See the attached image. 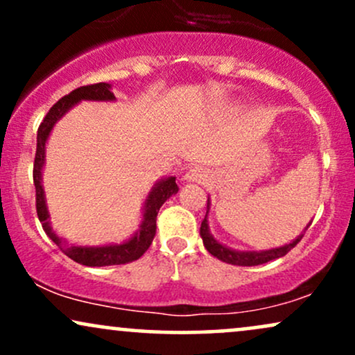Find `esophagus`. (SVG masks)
Segmentation results:
<instances>
[{
	"label": "esophagus",
	"mask_w": 355,
	"mask_h": 355,
	"mask_svg": "<svg viewBox=\"0 0 355 355\" xmlns=\"http://www.w3.org/2000/svg\"><path fill=\"white\" fill-rule=\"evenodd\" d=\"M185 178L187 182H197V183H205L207 178H209V172H207L205 168H202V166H193V168H190L189 172L185 173Z\"/></svg>",
	"instance_id": "obj_1"
}]
</instances>
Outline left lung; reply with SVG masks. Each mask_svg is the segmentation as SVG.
<instances>
[{"mask_svg": "<svg viewBox=\"0 0 355 355\" xmlns=\"http://www.w3.org/2000/svg\"><path fill=\"white\" fill-rule=\"evenodd\" d=\"M209 210H210V200H207V214H205V218L202 220V225H200V235L203 240V245H205V248L210 252L211 255L217 257V259L222 260V262L232 263V266L252 267V266H260V263H267V262H270V260L279 259V257L287 255L288 252H291L292 248H294L304 237V234H300L299 237H297L295 240H292L291 243H285L284 247L270 248V250H260V252L232 250V248L218 243L217 240L214 239V235L210 234L209 220H207L209 218Z\"/></svg>", "mask_w": 355, "mask_h": 355, "instance_id": "obj_1", "label": "left lung"}]
</instances>
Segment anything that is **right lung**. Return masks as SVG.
<instances>
[{
    "label": "right lung",
    "mask_w": 355,
    "mask_h": 355,
    "mask_svg": "<svg viewBox=\"0 0 355 355\" xmlns=\"http://www.w3.org/2000/svg\"><path fill=\"white\" fill-rule=\"evenodd\" d=\"M81 100L92 101H113L115 95L112 93V87L108 83H95L87 85L73 89L71 93L64 95L63 98L56 101L46 113L44 120L38 128V137H36V155L33 165V182L36 190V214H38L40 222H42L43 230L53 242L58 245L71 260L88 267H105V266H121V263H130L133 260L140 259L145 254L146 248L152 245V240L157 232V215L160 207L178 191L175 177L164 178L153 185L152 191L148 193L144 207V220H141L140 229L132 239L123 243H110L103 247H81V245H67L50 225V214H48L46 202H44V190L42 185V172L44 165V145H46L50 132L64 113Z\"/></svg>",
    "instance_id": "add662e5"
}]
</instances>
